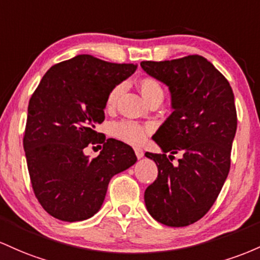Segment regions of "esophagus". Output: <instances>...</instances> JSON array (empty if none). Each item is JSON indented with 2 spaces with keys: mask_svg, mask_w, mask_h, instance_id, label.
<instances>
[{
  "mask_svg": "<svg viewBox=\"0 0 260 260\" xmlns=\"http://www.w3.org/2000/svg\"><path fill=\"white\" fill-rule=\"evenodd\" d=\"M134 150H135V154H136V157H138V158H142V157H144V151H142V148L135 147Z\"/></svg>",
  "mask_w": 260,
  "mask_h": 260,
  "instance_id": "esophagus-1",
  "label": "esophagus"
}]
</instances>
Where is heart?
<instances>
[{"instance_id":"heart-1","label":"heart","mask_w":260,"mask_h":260,"mask_svg":"<svg viewBox=\"0 0 260 260\" xmlns=\"http://www.w3.org/2000/svg\"><path fill=\"white\" fill-rule=\"evenodd\" d=\"M138 87L142 97L146 101L151 102L152 99L163 98V88L161 83L151 76H144L139 80ZM124 91V84L119 83L110 89L106 98V108L113 110L116 107L118 99ZM112 135L115 139L120 140L130 145H141L146 140V136L151 131L150 125H144L141 122L133 120H121L112 125Z\"/></svg>"}]
</instances>
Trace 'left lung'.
Here are the masks:
<instances>
[{"mask_svg":"<svg viewBox=\"0 0 260 260\" xmlns=\"http://www.w3.org/2000/svg\"><path fill=\"white\" fill-rule=\"evenodd\" d=\"M141 67L167 84L174 109L152 138L163 153H145L158 168L145 190L146 208L166 226H188L211 209L229 176L237 129L235 95L224 76L200 55L142 61ZM167 152L169 159L182 154L177 166Z\"/></svg>","mask_w":260,"mask_h":260,"instance_id":"obj_1","label":"left lung"}]
</instances>
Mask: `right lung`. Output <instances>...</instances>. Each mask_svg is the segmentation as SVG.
I'll list each match as a JSON object with an SVG mask.
<instances>
[{"mask_svg": "<svg viewBox=\"0 0 260 260\" xmlns=\"http://www.w3.org/2000/svg\"><path fill=\"white\" fill-rule=\"evenodd\" d=\"M136 69L77 55L51 66L31 94L23 147L34 194L55 218L75 222L92 217L112 177L138 159L129 145L104 141L95 131L106 118L107 94ZM94 143L104 148L91 159L83 150Z\"/></svg>", "mask_w": 260, "mask_h": 260, "instance_id": "right-lung-1", "label": "right lung"}]
</instances>
